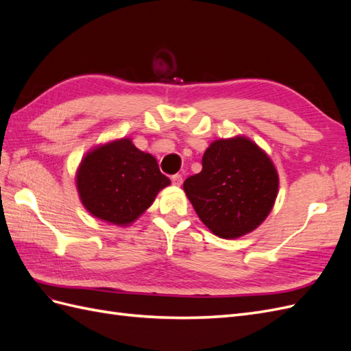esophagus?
<instances>
[{
    "label": "esophagus",
    "mask_w": 351,
    "mask_h": 351,
    "mask_svg": "<svg viewBox=\"0 0 351 351\" xmlns=\"http://www.w3.org/2000/svg\"><path fill=\"white\" fill-rule=\"evenodd\" d=\"M171 182H173V184H176V186H182V183H183V177L180 176V174H174V176L171 177Z\"/></svg>",
    "instance_id": "1"
}]
</instances>
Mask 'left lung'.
<instances>
[{"label":"left lung","mask_w":351,"mask_h":351,"mask_svg":"<svg viewBox=\"0 0 351 351\" xmlns=\"http://www.w3.org/2000/svg\"><path fill=\"white\" fill-rule=\"evenodd\" d=\"M272 159L246 136L214 141L202 171L189 177L184 193L200 221L221 239H239L267 219L278 195Z\"/></svg>","instance_id":"1"}]
</instances>
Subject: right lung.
I'll list each match as a JSON object with an SVG mask.
<instances>
[{
  "instance_id": "1",
  "label": "right lung",
  "mask_w": 351,
  "mask_h": 351,
  "mask_svg": "<svg viewBox=\"0 0 351 351\" xmlns=\"http://www.w3.org/2000/svg\"><path fill=\"white\" fill-rule=\"evenodd\" d=\"M171 184L155 156L142 152L130 137L97 145L82 158L76 187L89 214L108 224L127 227Z\"/></svg>"
}]
</instances>
